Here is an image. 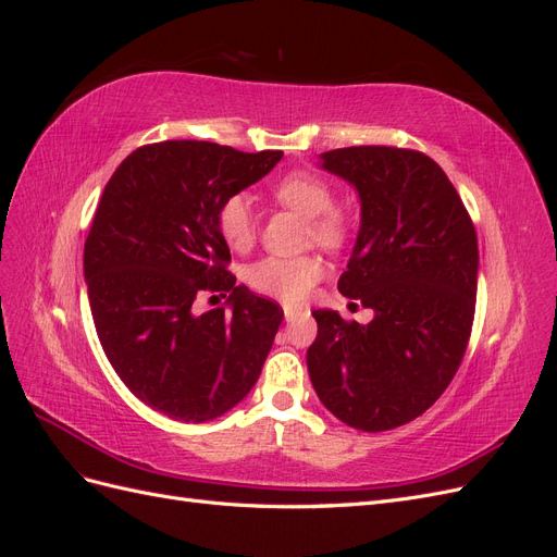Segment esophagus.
I'll use <instances>...</instances> for the list:
<instances>
[{
	"label": "esophagus",
	"mask_w": 557,
	"mask_h": 557,
	"mask_svg": "<svg viewBox=\"0 0 557 557\" xmlns=\"http://www.w3.org/2000/svg\"><path fill=\"white\" fill-rule=\"evenodd\" d=\"M299 313H301V311H299L297 307H290V305L283 307V315H285V320H288V323H290V320H295Z\"/></svg>",
	"instance_id": "1"
}]
</instances>
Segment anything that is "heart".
<instances>
[{"label":"heart","mask_w":557,"mask_h":557,"mask_svg":"<svg viewBox=\"0 0 557 557\" xmlns=\"http://www.w3.org/2000/svg\"><path fill=\"white\" fill-rule=\"evenodd\" d=\"M274 199L305 218H309L311 239L325 248H339L346 242L348 225L339 211H334V190L309 172L283 176L274 188ZM215 225L232 250H248L256 242V211L246 195L227 197L215 213ZM325 267L318 258H276L269 256L246 269V283L252 290L276 297L281 301L305 299L323 276Z\"/></svg>","instance_id":"1"}]
</instances>
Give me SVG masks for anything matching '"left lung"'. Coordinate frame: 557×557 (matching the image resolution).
I'll list each match as a JSON object with an SVG mask.
<instances>
[{
	"mask_svg": "<svg viewBox=\"0 0 557 557\" xmlns=\"http://www.w3.org/2000/svg\"><path fill=\"white\" fill-rule=\"evenodd\" d=\"M360 197V232L339 293L367 325L318 309L313 391L342 423L383 432L425 413L453 381L474 323L479 244L444 170L425 153L350 146L320 156Z\"/></svg>",
	"mask_w": 557,
	"mask_h": 557,
	"instance_id": "obj_1",
	"label": "left lung"
}]
</instances>
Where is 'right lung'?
<instances>
[{
    "mask_svg": "<svg viewBox=\"0 0 557 557\" xmlns=\"http://www.w3.org/2000/svg\"><path fill=\"white\" fill-rule=\"evenodd\" d=\"M281 150L160 141L109 178L83 250L90 311L111 367L150 409L207 423L256 385L283 309L237 285L218 207L260 181ZM231 297L205 314L201 294Z\"/></svg>",
    "mask_w": 557,
    "mask_h": 557,
    "instance_id": "1",
    "label": "right lung"
}]
</instances>
